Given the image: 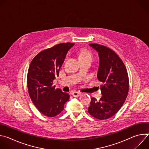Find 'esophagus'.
I'll return each instance as SVG.
<instances>
[{"label":"esophagus","instance_id":"obj_1","mask_svg":"<svg viewBox=\"0 0 149 149\" xmlns=\"http://www.w3.org/2000/svg\"><path fill=\"white\" fill-rule=\"evenodd\" d=\"M72 96L76 97H79L81 95V93L78 92V91H74L72 93Z\"/></svg>","mask_w":149,"mask_h":149}]
</instances>
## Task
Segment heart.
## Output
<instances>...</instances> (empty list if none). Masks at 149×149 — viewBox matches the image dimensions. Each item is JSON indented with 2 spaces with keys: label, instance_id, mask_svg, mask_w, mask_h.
<instances>
[{
  "label": "heart",
  "instance_id": "b5f03b06",
  "mask_svg": "<svg viewBox=\"0 0 149 149\" xmlns=\"http://www.w3.org/2000/svg\"><path fill=\"white\" fill-rule=\"evenodd\" d=\"M79 59H93V54L91 52L86 48H83L79 51Z\"/></svg>",
  "mask_w": 149,
  "mask_h": 149
}]
</instances>
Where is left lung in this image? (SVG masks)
Masks as SVG:
<instances>
[{"label": "left lung", "mask_w": 149, "mask_h": 149, "mask_svg": "<svg viewBox=\"0 0 149 149\" xmlns=\"http://www.w3.org/2000/svg\"><path fill=\"white\" fill-rule=\"evenodd\" d=\"M90 45L98 52L97 78L104 84L101 86L102 96L99 100L91 98L88 111L93 117L102 120L116 114L124 103L129 90V76L123 62L114 51L97 44Z\"/></svg>", "instance_id": "8db88e82"}]
</instances>
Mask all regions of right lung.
<instances>
[{
    "label": "right lung",
    "instance_id": "obj_1",
    "mask_svg": "<svg viewBox=\"0 0 149 149\" xmlns=\"http://www.w3.org/2000/svg\"><path fill=\"white\" fill-rule=\"evenodd\" d=\"M74 43L54 45L38 54L32 60L27 75L30 98L38 110L44 116L52 117L63 110L70 95L53 86L68 50Z\"/></svg>",
    "mask_w": 149,
    "mask_h": 149
}]
</instances>
